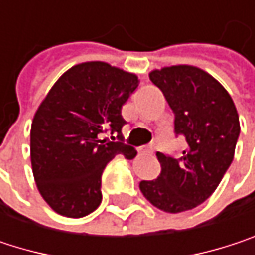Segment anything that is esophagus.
I'll use <instances>...</instances> for the list:
<instances>
[{
  "label": "esophagus",
  "instance_id": "1",
  "mask_svg": "<svg viewBox=\"0 0 255 255\" xmlns=\"http://www.w3.org/2000/svg\"><path fill=\"white\" fill-rule=\"evenodd\" d=\"M141 153H147V155H153V152H155V147L153 146H143V147H140L138 149Z\"/></svg>",
  "mask_w": 255,
  "mask_h": 255
}]
</instances>
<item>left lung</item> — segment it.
I'll use <instances>...</instances> for the list:
<instances>
[{"mask_svg":"<svg viewBox=\"0 0 255 255\" xmlns=\"http://www.w3.org/2000/svg\"><path fill=\"white\" fill-rule=\"evenodd\" d=\"M150 81L174 112V131L186 137L177 158L156 152L161 173L141 180L143 196L165 213H181L202 204L220 184L232 164L241 131L239 115L226 88L192 65L153 69Z\"/></svg>","mask_w":255,"mask_h":255,"instance_id":"8db88e82","label":"left lung"}]
</instances>
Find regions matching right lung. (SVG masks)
<instances>
[{"mask_svg": "<svg viewBox=\"0 0 255 255\" xmlns=\"http://www.w3.org/2000/svg\"><path fill=\"white\" fill-rule=\"evenodd\" d=\"M138 82L135 74L106 62H84L59 78L38 106L30 126L32 173L57 214L79 219L93 213L102 202L106 164L117 155H137L103 134L123 137L121 109Z\"/></svg>", "mask_w": 255, "mask_h": 255, "instance_id": "right-lung-1", "label": "right lung"}]
</instances>
